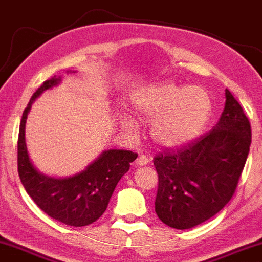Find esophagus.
<instances>
[{
  "mask_svg": "<svg viewBox=\"0 0 262 262\" xmlns=\"http://www.w3.org/2000/svg\"><path fill=\"white\" fill-rule=\"evenodd\" d=\"M148 163V158L146 156H139L137 158V164L138 165H146Z\"/></svg>",
  "mask_w": 262,
  "mask_h": 262,
  "instance_id": "34e87169",
  "label": "esophagus"
}]
</instances>
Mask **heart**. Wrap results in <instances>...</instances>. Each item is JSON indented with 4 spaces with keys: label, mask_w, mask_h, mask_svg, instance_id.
Here are the masks:
<instances>
[{
    "label": "heart",
    "mask_w": 262,
    "mask_h": 262,
    "mask_svg": "<svg viewBox=\"0 0 262 262\" xmlns=\"http://www.w3.org/2000/svg\"><path fill=\"white\" fill-rule=\"evenodd\" d=\"M135 115L149 121L151 135L163 147H181L189 144L204 132L212 113L210 93L199 86L179 87L158 83L145 87L132 98ZM128 132L135 130V121L121 118Z\"/></svg>",
    "instance_id": "b5f03b06"
}]
</instances>
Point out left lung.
I'll return each mask as SVG.
<instances>
[{
	"label": "left lung",
	"mask_w": 262,
	"mask_h": 262,
	"mask_svg": "<svg viewBox=\"0 0 262 262\" xmlns=\"http://www.w3.org/2000/svg\"><path fill=\"white\" fill-rule=\"evenodd\" d=\"M225 107L212 130L155 158L158 173L156 213L173 229H190L231 200L252 142L248 117L225 90Z\"/></svg>",
	"instance_id": "8db88e82"
}]
</instances>
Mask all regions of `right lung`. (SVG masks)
<instances>
[{
    "label": "right lung",
    "instance_id": "add662e5",
    "mask_svg": "<svg viewBox=\"0 0 262 262\" xmlns=\"http://www.w3.org/2000/svg\"><path fill=\"white\" fill-rule=\"evenodd\" d=\"M60 81L57 76L44 81L24 110L17 139V172L27 194L49 217L69 226H86L105 212L115 187L138 155L127 149L104 151L86 170L68 179H54L38 172L26 148L27 114L37 97Z\"/></svg>",
    "mask_w": 262,
    "mask_h": 262
}]
</instances>
